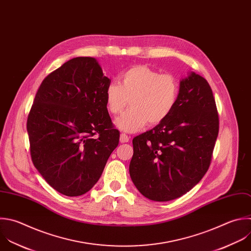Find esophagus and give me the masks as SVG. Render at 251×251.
I'll list each match as a JSON object with an SVG mask.
<instances>
[{
	"label": "esophagus",
	"mask_w": 251,
	"mask_h": 251,
	"mask_svg": "<svg viewBox=\"0 0 251 251\" xmlns=\"http://www.w3.org/2000/svg\"><path fill=\"white\" fill-rule=\"evenodd\" d=\"M129 140H130V138L126 134H121L120 135V142L121 143H128Z\"/></svg>",
	"instance_id": "1"
}]
</instances>
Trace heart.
Listing matches in <instances>:
<instances>
[{"label":"heart","instance_id":"b5f03b06","mask_svg":"<svg viewBox=\"0 0 251 251\" xmlns=\"http://www.w3.org/2000/svg\"><path fill=\"white\" fill-rule=\"evenodd\" d=\"M179 95V83L171 74H160L146 65L125 71L120 83L111 82L105 90L106 108L119 114L128 104L130 108L115 120V126L126 133L142 130L147 122L155 125L174 110Z\"/></svg>","mask_w":251,"mask_h":251}]
</instances>
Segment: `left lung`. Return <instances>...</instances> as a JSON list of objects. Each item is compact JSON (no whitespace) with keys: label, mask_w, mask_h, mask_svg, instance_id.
I'll return each mask as SVG.
<instances>
[{"label":"left lung","mask_w":251,"mask_h":251,"mask_svg":"<svg viewBox=\"0 0 251 251\" xmlns=\"http://www.w3.org/2000/svg\"><path fill=\"white\" fill-rule=\"evenodd\" d=\"M219 133L208 81L194 72L180 79L173 112L133 139L131 179L146 198L166 202L190 191L207 173Z\"/></svg>","instance_id":"left-lung-1"}]
</instances>
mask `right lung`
Listing matches in <instances>:
<instances>
[{"mask_svg": "<svg viewBox=\"0 0 251 251\" xmlns=\"http://www.w3.org/2000/svg\"><path fill=\"white\" fill-rule=\"evenodd\" d=\"M110 81L96 58L76 57L48 75L36 93L26 126L32 162L63 195L89 192L118 146L105 103Z\"/></svg>", "mask_w": 251, "mask_h": 251, "instance_id": "1", "label": "right lung"}]
</instances>
